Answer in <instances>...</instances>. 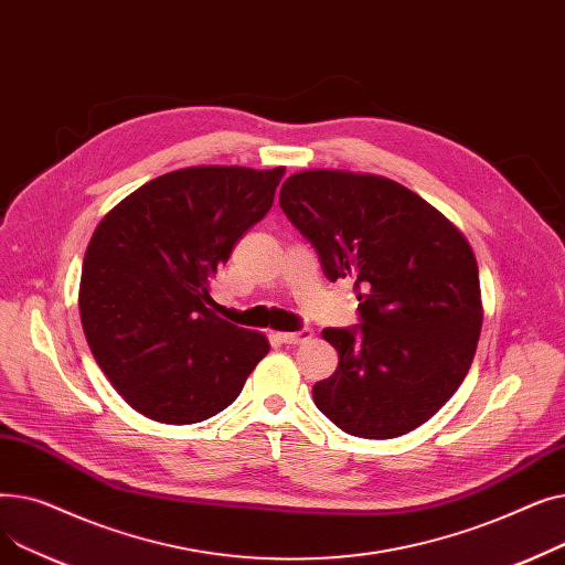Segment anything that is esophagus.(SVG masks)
Wrapping results in <instances>:
<instances>
[{"label":"esophagus","instance_id":"obj_1","mask_svg":"<svg viewBox=\"0 0 565 565\" xmlns=\"http://www.w3.org/2000/svg\"><path fill=\"white\" fill-rule=\"evenodd\" d=\"M313 337L311 330H300V332H279L277 339L281 343H288V345H300V343H307L309 339Z\"/></svg>","mask_w":565,"mask_h":565}]
</instances>
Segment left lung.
Wrapping results in <instances>:
<instances>
[{
  "instance_id": "left-lung-1",
  "label": "left lung",
  "mask_w": 565,
  "mask_h": 565,
  "mask_svg": "<svg viewBox=\"0 0 565 565\" xmlns=\"http://www.w3.org/2000/svg\"><path fill=\"white\" fill-rule=\"evenodd\" d=\"M279 205L316 247L330 281L352 279L358 328H328L334 375L313 403L341 430L392 439L426 424L462 384L483 324L467 237L392 178L339 169L292 173Z\"/></svg>"
}]
</instances>
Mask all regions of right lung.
Masks as SVG:
<instances>
[{
  "mask_svg": "<svg viewBox=\"0 0 565 565\" xmlns=\"http://www.w3.org/2000/svg\"><path fill=\"white\" fill-rule=\"evenodd\" d=\"M286 167H188L153 178L96 226L79 281L88 348L143 417L199 424L243 392L265 334L213 311L211 277L273 207Z\"/></svg>",
  "mask_w": 565,
  "mask_h": 565,
  "instance_id": "right-lung-1",
  "label": "right lung"
}]
</instances>
